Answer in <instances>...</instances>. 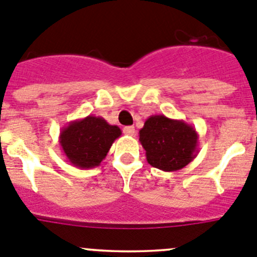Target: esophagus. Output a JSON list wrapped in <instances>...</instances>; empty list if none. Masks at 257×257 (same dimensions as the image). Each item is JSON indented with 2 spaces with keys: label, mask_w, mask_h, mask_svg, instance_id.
<instances>
[{
  "label": "esophagus",
  "mask_w": 257,
  "mask_h": 257,
  "mask_svg": "<svg viewBox=\"0 0 257 257\" xmlns=\"http://www.w3.org/2000/svg\"><path fill=\"white\" fill-rule=\"evenodd\" d=\"M123 134L127 136H134L135 135V127L134 126L123 127Z\"/></svg>",
  "instance_id": "1"
}]
</instances>
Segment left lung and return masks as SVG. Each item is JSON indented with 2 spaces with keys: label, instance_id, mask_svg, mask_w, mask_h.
Segmentation results:
<instances>
[{
  "label": "left lung",
  "instance_id": "obj_1",
  "mask_svg": "<svg viewBox=\"0 0 257 257\" xmlns=\"http://www.w3.org/2000/svg\"><path fill=\"white\" fill-rule=\"evenodd\" d=\"M140 143L151 167L177 172L187 167L198 154V134L183 119L153 114L139 131Z\"/></svg>",
  "mask_w": 257,
  "mask_h": 257
}]
</instances>
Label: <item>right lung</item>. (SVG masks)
Segmentation results:
<instances>
[{"mask_svg":"<svg viewBox=\"0 0 257 257\" xmlns=\"http://www.w3.org/2000/svg\"><path fill=\"white\" fill-rule=\"evenodd\" d=\"M121 134L118 126L89 114L63 127L59 144L68 163L79 169H92L102 163Z\"/></svg>","mask_w":257,"mask_h":257,"instance_id":"add662e5","label":"right lung"}]
</instances>
